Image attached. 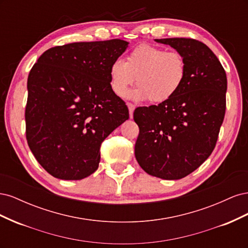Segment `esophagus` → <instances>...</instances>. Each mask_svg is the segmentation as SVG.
<instances>
[{"instance_id": "34e87169", "label": "esophagus", "mask_w": 248, "mask_h": 248, "mask_svg": "<svg viewBox=\"0 0 248 248\" xmlns=\"http://www.w3.org/2000/svg\"><path fill=\"white\" fill-rule=\"evenodd\" d=\"M127 107H128V109H129V117L132 118L133 117V110H134V108H136V107H134L133 104L130 103V102H127Z\"/></svg>"}]
</instances>
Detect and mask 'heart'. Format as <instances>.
Returning <instances> with one entry per match:
<instances>
[{
	"instance_id": "1",
	"label": "heart",
	"mask_w": 248,
	"mask_h": 248,
	"mask_svg": "<svg viewBox=\"0 0 248 248\" xmlns=\"http://www.w3.org/2000/svg\"><path fill=\"white\" fill-rule=\"evenodd\" d=\"M187 77L185 57L177 50L167 51L141 44L127 55L125 61L116 60L109 68L110 87L116 95L124 97L136 82L134 98L163 103L182 88Z\"/></svg>"
}]
</instances>
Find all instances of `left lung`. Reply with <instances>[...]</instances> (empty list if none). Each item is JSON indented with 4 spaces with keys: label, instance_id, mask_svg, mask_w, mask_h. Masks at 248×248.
Listing matches in <instances>:
<instances>
[{
    "label": "left lung",
    "instance_id": "obj_1",
    "mask_svg": "<svg viewBox=\"0 0 248 248\" xmlns=\"http://www.w3.org/2000/svg\"><path fill=\"white\" fill-rule=\"evenodd\" d=\"M155 41L181 52L187 77L169 101L134 109L140 128L134 154L149 175L178 180L196 170L215 148L226 114L227 74L213 51L201 41Z\"/></svg>",
    "mask_w": 248,
    "mask_h": 248
}]
</instances>
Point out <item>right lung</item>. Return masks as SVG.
<instances>
[{
  "label": "right lung",
  "instance_id": "1",
  "mask_svg": "<svg viewBox=\"0 0 248 248\" xmlns=\"http://www.w3.org/2000/svg\"><path fill=\"white\" fill-rule=\"evenodd\" d=\"M128 42H74L44 51L28 77L26 137L48 174L81 180L98 169L101 142L129 118L109 68Z\"/></svg>",
  "mask_w": 248,
  "mask_h": 248
}]
</instances>
